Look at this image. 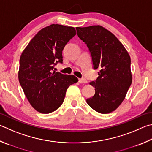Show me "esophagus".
<instances>
[{
	"label": "esophagus",
	"mask_w": 152,
	"mask_h": 152,
	"mask_svg": "<svg viewBox=\"0 0 152 152\" xmlns=\"http://www.w3.org/2000/svg\"><path fill=\"white\" fill-rule=\"evenodd\" d=\"M78 82L80 83H87V80L85 78H82V79H78Z\"/></svg>",
	"instance_id": "34e87169"
}]
</instances>
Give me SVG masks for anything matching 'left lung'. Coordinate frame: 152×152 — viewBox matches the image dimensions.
<instances>
[{"label": "left lung", "instance_id": "8db88e82", "mask_svg": "<svg viewBox=\"0 0 152 152\" xmlns=\"http://www.w3.org/2000/svg\"><path fill=\"white\" fill-rule=\"evenodd\" d=\"M76 28L90 50L94 68H102L96 80L90 82L95 94L87 99V104L96 112L108 114L122 104L132 84L130 56L116 37L103 26Z\"/></svg>", "mask_w": 152, "mask_h": 152}]
</instances>
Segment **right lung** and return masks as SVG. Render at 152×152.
I'll return each instance as SVG.
<instances>
[{"mask_svg":"<svg viewBox=\"0 0 152 152\" xmlns=\"http://www.w3.org/2000/svg\"><path fill=\"white\" fill-rule=\"evenodd\" d=\"M76 34L74 27L51 24L41 29L22 52L18 80L29 103L38 112L56 110L68 88L78 81L75 76L53 71L57 62H62L63 49Z\"/></svg>","mask_w":152,"mask_h":152,"instance_id":"1","label":"right lung"}]
</instances>
